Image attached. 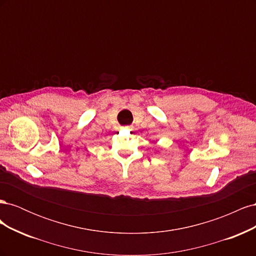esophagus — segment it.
<instances>
[{
  "label": "esophagus",
  "mask_w": 256,
  "mask_h": 256,
  "mask_svg": "<svg viewBox=\"0 0 256 256\" xmlns=\"http://www.w3.org/2000/svg\"><path fill=\"white\" fill-rule=\"evenodd\" d=\"M128 128H130V127H128Z\"/></svg>",
  "instance_id": "obj_1"
}]
</instances>
